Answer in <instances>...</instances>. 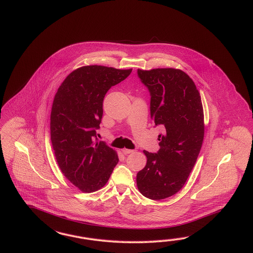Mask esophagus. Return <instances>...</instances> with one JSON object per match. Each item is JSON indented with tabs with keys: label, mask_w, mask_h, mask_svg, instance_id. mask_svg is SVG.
I'll use <instances>...</instances> for the list:
<instances>
[{
	"label": "esophagus",
	"mask_w": 253,
	"mask_h": 253,
	"mask_svg": "<svg viewBox=\"0 0 253 253\" xmlns=\"http://www.w3.org/2000/svg\"><path fill=\"white\" fill-rule=\"evenodd\" d=\"M122 152L124 155H129V154L134 153V150H129V149H123Z\"/></svg>",
	"instance_id": "34e87169"
}]
</instances>
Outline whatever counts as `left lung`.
<instances>
[{"label": "left lung", "mask_w": 253, "mask_h": 253, "mask_svg": "<svg viewBox=\"0 0 253 253\" xmlns=\"http://www.w3.org/2000/svg\"><path fill=\"white\" fill-rule=\"evenodd\" d=\"M137 73L150 92L151 118L163 128L158 152L143 151L147 163L137 174V185L147 198L160 200L183 187L196 164L204 139L203 106L184 72L168 68Z\"/></svg>", "instance_id": "8db88e82"}]
</instances>
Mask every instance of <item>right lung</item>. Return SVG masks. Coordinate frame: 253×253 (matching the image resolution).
<instances>
[{"label": "right lung", "mask_w": 253, "mask_h": 253, "mask_svg": "<svg viewBox=\"0 0 253 253\" xmlns=\"http://www.w3.org/2000/svg\"><path fill=\"white\" fill-rule=\"evenodd\" d=\"M132 70L91 65L66 77L54 98L50 116L51 142L58 167L82 192L103 187L119 159L97 129L108 90L124 81Z\"/></svg>", "instance_id": "obj_1"}]
</instances>
